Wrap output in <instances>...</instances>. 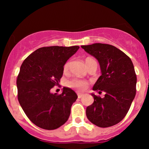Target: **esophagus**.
Here are the masks:
<instances>
[{
	"label": "esophagus",
	"mask_w": 149,
	"mask_h": 149,
	"mask_svg": "<svg viewBox=\"0 0 149 149\" xmlns=\"http://www.w3.org/2000/svg\"><path fill=\"white\" fill-rule=\"evenodd\" d=\"M83 94H78V98H79V99L81 98V97H83Z\"/></svg>",
	"instance_id": "34e87169"
}]
</instances>
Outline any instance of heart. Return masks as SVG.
<instances>
[{"instance_id":"b5f03b06","label":"heart","mask_w":149,"mask_h":149,"mask_svg":"<svg viewBox=\"0 0 149 149\" xmlns=\"http://www.w3.org/2000/svg\"><path fill=\"white\" fill-rule=\"evenodd\" d=\"M93 59L90 57H88L85 59V63H86V65L90 64V62L92 61H94ZM70 66V61H67L66 63H65L64 65V71H66L69 69ZM66 86L69 87V88L75 89V90H78V91H84L85 90H86V88H88V83L85 80L78 79V78H73V79L67 80L66 82Z\"/></svg>"}]
</instances>
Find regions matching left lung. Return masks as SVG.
<instances>
[{
    "label": "left lung",
    "instance_id": "1",
    "mask_svg": "<svg viewBox=\"0 0 149 149\" xmlns=\"http://www.w3.org/2000/svg\"><path fill=\"white\" fill-rule=\"evenodd\" d=\"M81 47L100 65L102 75L92 89L106 93L104 98L91 94L94 102L87 107V118L98 127H111L125 117L134 99L136 76L134 65L127 54L111 45L94 43Z\"/></svg>",
    "mask_w": 149,
    "mask_h": 149
}]
</instances>
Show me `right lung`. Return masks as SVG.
I'll list each match as a JSON object with an SVG mask.
<instances>
[{
  "mask_svg": "<svg viewBox=\"0 0 149 149\" xmlns=\"http://www.w3.org/2000/svg\"><path fill=\"white\" fill-rule=\"evenodd\" d=\"M79 46H49L37 49L22 63L17 79V98L29 119L42 129L55 130L69 119L71 108L78 98L69 88L62 93L50 90L59 84L64 65Z\"/></svg>",
  "mask_w": 149,
  "mask_h": 149,
  "instance_id": "1",
  "label": "right lung"
}]
</instances>
